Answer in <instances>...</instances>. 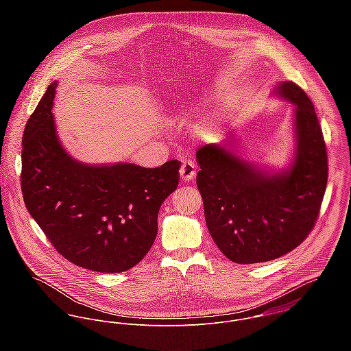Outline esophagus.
Listing matches in <instances>:
<instances>
[{"instance_id":"obj_1","label":"esophagus","mask_w":351,"mask_h":351,"mask_svg":"<svg viewBox=\"0 0 351 351\" xmlns=\"http://www.w3.org/2000/svg\"><path fill=\"white\" fill-rule=\"evenodd\" d=\"M180 176L182 182H189L196 176V163L191 159H186L182 162L180 169Z\"/></svg>"}]
</instances>
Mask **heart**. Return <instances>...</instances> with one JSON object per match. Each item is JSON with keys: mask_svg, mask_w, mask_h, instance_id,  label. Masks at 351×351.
Instances as JSON below:
<instances>
[{"mask_svg": "<svg viewBox=\"0 0 351 351\" xmlns=\"http://www.w3.org/2000/svg\"><path fill=\"white\" fill-rule=\"evenodd\" d=\"M220 119L217 116H210L202 119L196 127V135L202 139H212L219 135Z\"/></svg>", "mask_w": 351, "mask_h": 351, "instance_id": "heart-1", "label": "heart"}]
</instances>
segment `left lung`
<instances>
[{"mask_svg":"<svg viewBox=\"0 0 351 351\" xmlns=\"http://www.w3.org/2000/svg\"><path fill=\"white\" fill-rule=\"evenodd\" d=\"M274 93L295 105L298 145L289 169L269 173L221 145L196 152L208 231L235 263L266 262L296 249L317 220L327 186V151L312 101L289 81Z\"/></svg>","mask_w":351,"mask_h":351,"instance_id":"1","label":"left lung"}]
</instances>
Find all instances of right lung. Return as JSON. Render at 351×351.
I'll return each mask as SVG.
<instances>
[{
	"instance_id": "1",
	"label": "right lung",
	"mask_w": 351,
	"mask_h": 351,
	"mask_svg": "<svg viewBox=\"0 0 351 351\" xmlns=\"http://www.w3.org/2000/svg\"><path fill=\"white\" fill-rule=\"evenodd\" d=\"M52 82L27 121L21 151L25 206L51 245L71 263L100 273L134 267L150 251L158 212L180 181L181 162L147 169L90 166L62 147L52 116Z\"/></svg>"
}]
</instances>
